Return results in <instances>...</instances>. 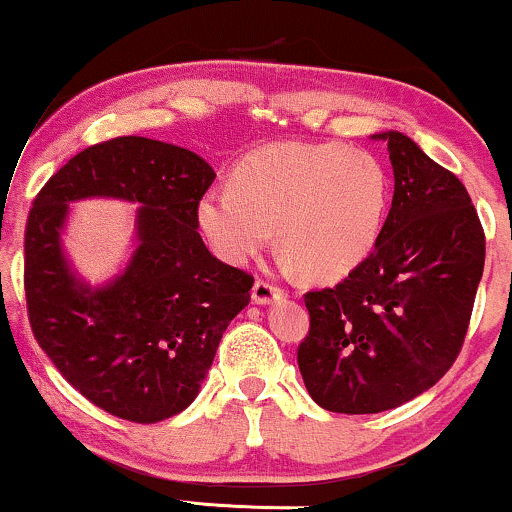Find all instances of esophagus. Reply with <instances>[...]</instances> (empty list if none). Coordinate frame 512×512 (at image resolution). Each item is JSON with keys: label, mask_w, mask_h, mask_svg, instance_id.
<instances>
[{"label": "esophagus", "mask_w": 512, "mask_h": 512, "mask_svg": "<svg viewBox=\"0 0 512 512\" xmlns=\"http://www.w3.org/2000/svg\"><path fill=\"white\" fill-rule=\"evenodd\" d=\"M279 298H284V289L272 284V281L257 279L255 286H252V301H255V303L267 305V303L279 301Z\"/></svg>", "instance_id": "esophagus-1"}]
</instances>
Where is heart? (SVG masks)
I'll use <instances>...</instances> for the list:
<instances>
[{
    "mask_svg": "<svg viewBox=\"0 0 512 512\" xmlns=\"http://www.w3.org/2000/svg\"><path fill=\"white\" fill-rule=\"evenodd\" d=\"M387 207L390 178L378 156L339 142H289L243 156L231 185L199 197L197 226L231 264L267 248L276 226L286 262L337 281L373 252Z\"/></svg>",
    "mask_w": 512,
    "mask_h": 512,
    "instance_id": "obj_1",
    "label": "heart"
}]
</instances>
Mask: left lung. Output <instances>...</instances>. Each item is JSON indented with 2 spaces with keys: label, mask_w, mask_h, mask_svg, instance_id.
I'll use <instances>...</instances> for the list:
<instances>
[{
  "label": "left lung",
  "mask_w": 512,
  "mask_h": 512,
  "mask_svg": "<svg viewBox=\"0 0 512 512\" xmlns=\"http://www.w3.org/2000/svg\"><path fill=\"white\" fill-rule=\"evenodd\" d=\"M378 139L395 170L378 243L337 286L303 296L298 368L310 397L337 414H378L436 385L460 356L484 272L467 187L402 132Z\"/></svg>",
  "instance_id": "8db88e82"
}]
</instances>
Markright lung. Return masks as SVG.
<instances>
[{
    "label": "right lung",
    "mask_w": 512,
    "mask_h": 512,
    "mask_svg": "<svg viewBox=\"0 0 512 512\" xmlns=\"http://www.w3.org/2000/svg\"><path fill=\"white\" fill-rule=\"evenodd\" d=\"M216 173L204 158L146 137H117L69 158L26 223L28 320L62 378L117 419L156 424L195 402L216 349L250 303L252 274L216 260L197 233V202ZM139 201L140 248L125 275L91 292L59 248L66 204Z\"/></svg>",
    "instance_id": "add662e5"
}]
</instances>
